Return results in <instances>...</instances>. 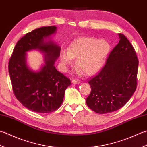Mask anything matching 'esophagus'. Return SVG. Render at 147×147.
<instances>
[{
  "instance_id": "1",
  "label": "esophagus",
  "mask_w": 147,
  "mask_h": 147,
  "mask_svg": "<svg viewBox=\"0 0 147 147\" xmlns=\"http://www.w3.org/2000/svg\"><path fill=\"white\" fill-rule=\"evenodd\" d=\"M81 82V80L79 79H73L72 80V83L74 84H80Z\"/></svg>"
}]
</instances>
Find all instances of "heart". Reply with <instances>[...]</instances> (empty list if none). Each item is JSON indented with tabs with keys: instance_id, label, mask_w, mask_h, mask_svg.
<instances>
[{
	"instance_id": "heart-1",
	"label": "heart",
	"mask_w": 147,
	"mask_h": 147,
	"mask_svg": "<svg viewBox=\"0 0 147 147\" xmlns=\"http://www.w3.org/2000/svg\"><path fill=\"white\" fill-rule=\"evenodd\" d=\"M110 45L108 41L94 37H82L75 40L68 51H62L60 59L63 65H70L78 58L77 67L86 75L96 72L109 55Z\"/></svg>"
}]
</instances>
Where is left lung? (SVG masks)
Segmentation results:
<instances>
[{"instance_id": "1", "label": "left lung", "mask_w": 147, "mask_h": 147, "mask_svg": "<svg viewBox=\"0 0 147 147\" xmlns=\"http://www.w3.org/2000/svg\"><path fill=\"white\" fill-rule=\"evenodd\" d=\"M108 56L105 64L96 76L91 78V93L86 104L100 114L116 111L124 107L136 91L138 59L133 46L125 36Z\"/></svg>"}]
</instances>
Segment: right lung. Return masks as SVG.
Returning a JSON list of instances; mask_svg holds the SVG:
<instances>
[{"instance_id":"right-lung-1","label":"right lung","mask_w":147,"mask_h":147,"mask_svg":"<svg viewBox=\"0 0 147 147\" xmlns=\"http://www.w3.org/2000/svg\"><path fill=\"white\" fill-rule=\"evenodd\" d=\"M56 30L55 26L35 29L21 38L9 61L8 69L14 94L23 105L33 112L47 113L61 106L70 80L56 69L55 62L60 55V47L44 38ZM38 49L46 54L45 65L35 73L26 64V52Z\"/></svg>"}]
</instances>
